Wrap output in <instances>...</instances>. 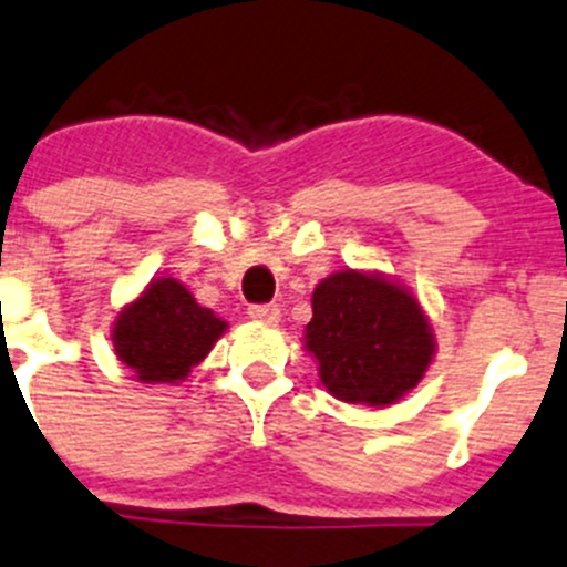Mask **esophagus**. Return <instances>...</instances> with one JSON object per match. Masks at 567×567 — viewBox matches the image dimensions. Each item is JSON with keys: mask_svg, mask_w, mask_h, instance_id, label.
Instances as JSON below:
<instances>
[{"mask_svg": "<svg viewBox=\"0 0 567 567\" xmlns=\"http://www.w3.org/2000/svg\"><path fill=\"white\" fill-rule=\"evenodd\" d=\"M247 315H250V320L267 322V326H272V322H278L280 309H278V306H272V303H258V306H250V309H247Z\"/></svg>", "mask_w": 567, "mask_h": 567, "instance_id": "esophagus-1", "label": "esophagus"}]
</instances>
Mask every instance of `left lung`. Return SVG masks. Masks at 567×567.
I'll list each match as a JSON object with an SVG mask.
<instances>
[{"label":"left lung","mask_w":567,"mask_h":567,"mask_svg":"<svg viewBox=\"0 0 567 567\" xmlns=\"http://www.w3.org/2000/svg\"><path fill=\"white\" fill-rule=\"evenodd\" d=\"M303 344L333 398L368 406L401 401L436 353L420 300L384 272L361 269H339L317 284Z\"/></svg>","instance_id":"1"}]
</instances>
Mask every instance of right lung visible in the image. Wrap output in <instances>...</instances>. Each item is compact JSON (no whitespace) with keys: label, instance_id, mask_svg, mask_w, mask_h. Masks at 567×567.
Listing matches in <instances>:
<instances>
[{"label":"right lung","instance_id":"right-lung-1","mask_svg":"<svg viewBox=\"0 0 567 567\" xmlns=\"http://www.w3.org/2000/svg\"><path fill=\"white\" fill-rule=\"evenodd\" d=\"M228 322L175 278H153L113 320V350L142 384H177L212 353Z\"/></svg>","mask_w":567,"mask_h":567}]
</instances>
